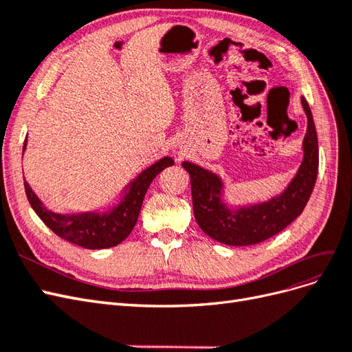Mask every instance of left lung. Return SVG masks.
Wrapping results in <instances>:
<instances>
[{
  "instance_id": "left-lung-1",
  "label": "left lung",
  "mask_w": 352,
  "mask_h": 352,
  "mask_svg": "<svg viewBox=\"0 0 352 352\" xmlns=\"http://www.w3.org/2000/svg\"><path fill=\"white\" fill-rule=\"evenodd\" d=\"M301 104L307 116L302 162L279 195L255 204L229 207L225 201V182L217 173L195 163H182L190 177L194 216L206 235L232 247H247L274 236L301 214L318 172V141L313 114L304 97Z\"/></svg>"
}]
</instances>
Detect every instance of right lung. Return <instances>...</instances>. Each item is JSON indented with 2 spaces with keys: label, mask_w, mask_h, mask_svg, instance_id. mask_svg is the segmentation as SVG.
Returning a JSON list of instances; mask_svg holds the SVG:
<instances>
[{
  "label": "right lung",
  "mask_w": 352,
  "mask_h": 352,
  "mask_svg": "<svg viewBox=\"0 0 352 352\" xmlns=\"http://www.w3.org/2000/svg\"><path fill=\"white\" fill-rule=\"evenodd\" d=\"M28 136L23 144L26 151ZM172 157H163L148 166L133 177L107 210H94L82 212H56L44 206L38 195L25 180V190L29 204L38 217L56 233L57 236L87 250H104L122 243L133 230L142 201L154 177L168 166H173Z\"/></svg>",
  "instance_id": "right-lung-1"
}]
</instances>
